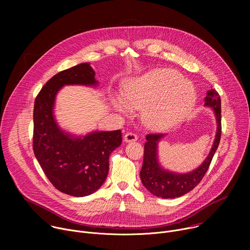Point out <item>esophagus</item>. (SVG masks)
Here are the masks:
<instances>
[{"label": "esophagus", "instance_id": "1", "mask_svg": "<svg viewBox=\"0 0 250 250\" xmlns=\"http://www.w3.org/2000/svg\"><path fill=\"white\" fill-rule=\"evenodd\" d=\"M125 142H131V141H135L137 139V135L133 132H127L125 137H124Z\"/></svg>", "mask_w": 250, "mask_h": 250}]
</instances>
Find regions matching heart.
<instances>
[{
  "mask_svg": "<svg viewBox=\"0 0 250 250\" xmlns=\"http://www.w3.org/2000/svg\"><path fill=\"white\" fill-rule=\"evenodd\" d=\"M125 102L129 108L146 110V125L153 129L170 127L182 121L196 102L194 85L172 69H158L131 80L125 89ZM115 104L126 113L127 106L121 98Z\"/></svg>",
  "mask_w": 250,
  "mask_h": 250,
  "instance_id": "1",
  "label": "heart"
}]
</instances>
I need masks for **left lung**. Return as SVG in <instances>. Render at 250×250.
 I'll return each instance as SVG.
<instances>
[{
	"instance_id": "obj_1",
	"label": "left lung",
	"mask_w": 250,
	"mask_h": 250,
	"mask_svg": "<svg viewBox=\"0 0 250 250\" xmlns=\"http://www.w3.org/2000/svg\"><path fill=\"white\" fill-rule=\"evenodd\" d=\"M205 105L210 106L217 120V133L213 140L210 151L203 164L192 172L179 174L163 169L158 162L157 146L158 141L164 134H147L145 145L144 164L140 171V179L144 186L154 196L164 199L181 197L192 191L203 179L208 171L211 159L218 149L222 134V116H221V97L215 89L208 91L205 98Z\"/></svg>"
}]
</instances>
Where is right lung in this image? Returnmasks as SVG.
<instances>
[{"label": "right lung", "instance_id": "add662e5", "mask_svg": "<svg viewBox=\"0 0 250 250\" xmlns=\"http://www.w3.org/2000/svg\"><path fill=\"white\" fill-rule=\"evenodd\" d=\"M65 85L96 86L90 63L54 75L35 98L33 152L50 183L60 192L85 197L96 192L109 172V157L122 145L121 129L74 136L62 130L53 115L55 98Z\"/></svg>", "mask_w": 250, "mask_h": 250}]
</instances>
